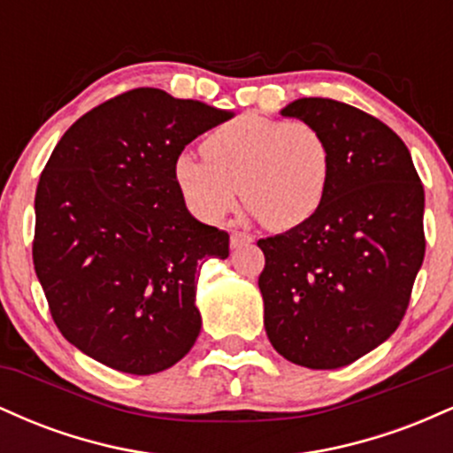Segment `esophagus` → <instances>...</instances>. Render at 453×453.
<instances>
[{
	"label": "esophagus",
	"instance_id": "1",
	"mask_svg": "<svg viewBox=\"0 0 453 453\" xmlns=\"http://www.w3.org/2000/svg\"><path fill=\"white\" fill-rule=\"evenodd\" d=\"M247 242H253V236H251V234H247V232H232V236H230V244H232L234 249L241 247V244H247Z\"/></svg>",
	"mask_w": 453,
	"mask_h": 453
}]
</instances>
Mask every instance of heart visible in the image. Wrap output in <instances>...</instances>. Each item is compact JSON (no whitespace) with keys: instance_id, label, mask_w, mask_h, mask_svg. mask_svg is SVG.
<instances>
[{"instance_id":"b5f03b06","label":"heart","mask_w":453,"mask_h":453,"mask_svg":"<svg viewBox=\"0 0 453 453\" xmlns=\"http://www.w3.org/2000/svg\"><path fill=\"white\" fill-rule=\"evenodd\" d=\"M203 159L183 153L174 183L187 209L219 221L236 202L274 232L294 230L319 211L330 185L332 155L319 129L306 121L238 117L202 140Z\"/></svg>"}]
</instances>
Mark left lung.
<instances>
[{
  "mask_svg": "<svg viewBox=\"0 0 453 453\" xmlns=\"http://www.w3.org/2000/svg\"><path fill=\"white\" fill-rule=\"evenodd\" d=\"M319 129L332 155L324 204L262 238L264 326L285 360L339 368L388 341L424 262V187L409 149L372 114L327 97L280 111Z\"/></svg>",
  "mask_w": 453,
  "mask_h": 453,
  "instance_id": "1",
  "label": "left lung"
}]
</instances>
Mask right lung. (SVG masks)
<instances>
[{
	"label": "right lung",
	"mask_w": 453,
	"mask_h": 453,
	"mask_svg": "<svg viewBox=\"0 0 453 453\" xmlns=\"http://www.w3.org/2000/svg\"><path fill=\"white\" fill-rule=\"evenodd\" d=\"M230 117L140 87L82 114L46 161L34 268L59 332L93 360L153 375L194 347L197 268L230 256V234L191 217L174 161Z\"/></svg>",
	"instance_id": "1"
}]
</instances>
